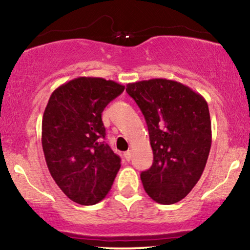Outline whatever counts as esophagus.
Masks as SVG:
<instances>
[{
    "label": "esophagus",
    "instance_id": "esophagus-1",
    "mask_svg": "<svg viewBox=\"0 0 250 250\" xmlns=\"http://www.w3.org/2000/svg\"><path fill=\"white\" fill-rule=\"evenodd\" d=\"M131 156H133V154H131V151H130V150L125 151V159L127 160V161H130V160H131Z\"/></svg>",
    "mask_w": 250,
    "mask_h": 250
}]
</instances>
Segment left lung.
Instances as JSON below:
<instances>
[{
    "label": "left lung",
    "instance_id": "left-lung-1",
    "mask_svg": "<svg viewBox=\"0 0 250 250\" xmlns=\"http://www.w3.org/2000/svg\"><path fill=\"white\" fill-rule=\"evenodd\" d=\"M148 125L154 162L141 173L146 193L161 205L185 199L205 170L211 146L207 101L188 85L167 79L128 83Z\"/></svg>",
    "mask_w": 250,
    "mask_h": 250
}]
</instances>
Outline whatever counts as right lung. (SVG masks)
I'll return each instance as SVG.
<instances>
[{"instance_id":"add662e5","label":"right lung","mask_w":250,"mask_h":250,"mask_svg":"<svg viewBox=\"0 0 250 250\" xmlns=\"http://www.w3.org/2000/svg\"><path fill=\"white\" fill-rule=\"evenodd\" d=\"M125 85L76 77L53 91L42 119V148L50 175L74 202L91 206L111 189L121 159L104 142L102 111Z\"/></svg>"}]
</instances>
